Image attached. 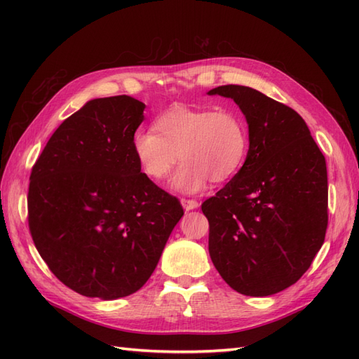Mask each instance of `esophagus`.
<instances>
[{"mask_svg":"<svg viewBox=\"0 0 359 359\" xmlns=\"http://www.w3.org/2000/svg\"><path fill=\"white\" fill-rule=\"evenodd\" d=\"M181 205L182 208L186 211H191V210H196L199 206V202L198 201H190V199H181Z\"/></svg>","mask_w":359,"mask_h":359,"instance_id":"obj_1","label":"esophagus"}]
</instances>
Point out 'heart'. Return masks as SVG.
<instances>
[{
  "instance_id": "obj_1",
  "label": "heart",
  "mask_w": 359,
  "mask_h": 359,
  "mask_svg": "<svg viewBox=\"0 0 359 359\" xmlns=\"http://www.w3.org/2000/svg\"><path fill=\"white\" fill-rule=\"evenodd\" d=\"M132 151L145 175L165 178L177 165L169 186L180 193H198L208 180L224 181L238 170L247 153V130L233 111L175 107L156 118L154 130H137Z\"/></svg>"
}]
</instances>
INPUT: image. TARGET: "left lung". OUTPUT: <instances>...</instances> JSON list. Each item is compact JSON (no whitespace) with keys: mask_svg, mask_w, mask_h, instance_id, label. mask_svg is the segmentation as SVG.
<instances>
[{"mask_svg":"<svg viewBox=\"0 0 359 359\" xmlns=\"http://www.w3.org/2000/svg\"><path fill=\"white\" fill-rule=\"evenodd\" d=\"M206 94L232 99L248 126L243 168L202 203L211 260L233 290L274 295L297 283L325 241L327 161L289 106L243 85Z\"/></svg>","mask_w":359,"mask_h":359,"instance_id":"8db88e82","label":"left lung"}]
</instances>
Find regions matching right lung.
Masks as SVG:
<instances>
[{
	"label": "right lung",
	"mask_w": 359,
	"mask_h": 359,
	"mask_svg": "<svg viewBox=\"0 0 359 359\" xmlns=\"http://www.w3.org/2000/svg\"><path fill=\"white\" fill-rule=\"evenodd\" d=\"M144 111L130 95L86 102L55 130L31 172L32 241L55 277L83 297L111 301L142 287L184 215L133 156Z\"/></svg>",
	"instance_id": "right-lung-1"
}]
</instances>
